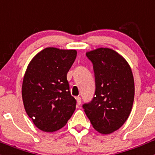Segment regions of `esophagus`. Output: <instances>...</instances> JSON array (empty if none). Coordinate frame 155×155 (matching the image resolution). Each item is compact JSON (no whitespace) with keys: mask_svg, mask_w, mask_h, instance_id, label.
<instances>
[{"mask_svg":"<svg viewBox=\"0 0 155 155\" xmlns=\"http://www.w3.org/2000/svg\"><path fill=\"white\" fill-rule=\"evenodd\" d=\"M76 100H77V103H78V105H81V97L78 96L76 98Z\"/></svg>","mask_w":155,"mask_h":155,"instance_id":"esophagus-1","label":"esophagus"}]
</instances>
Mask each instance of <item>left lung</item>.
Here are the masks:
<instances>
[{
  "mask_svg": "<svg viewBox=\"0 0 155 155\" xmlns=\"http://www.w3.org/2000/svg\"><path fill=\"white\" fill-rule=\"evenodd\" d=\"M95 80L94 97L83 105L84 113L98 133L112 134L127 121L134 99V80L124 57L109 48L87 52Z\"/></svg>",
  "mask_w": 155,
  "mask_h": 155,
  "instance_id": "left-lung-1",
  "label": "left lung"
}]
</instances>
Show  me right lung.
<instances>
[{"label":"right lung","mask_w":155,"mask_h":155,"mask_svg":"<svg viewBox=\"0 0 155 155\" xmlns=\"http://www.w3.org/2000/svg\"><path fill=\"white\" fill-rule=\"evenodd\" d=\"M76 57L75 50L47 47L28 64L21 87L23 104L35 127L44 132L64 127L76 109L67 80Z\"/></svg>","instance_id":"right-lung-1"}]
</instances>
